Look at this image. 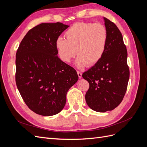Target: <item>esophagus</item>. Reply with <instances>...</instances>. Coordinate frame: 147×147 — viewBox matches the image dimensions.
<instances>
[{"label": "esophagus", "mask_w": 147, "mask_h": 147, "mask_svg": "<svg viewBox=\"0 0 147 147\" xmlns=\"http://www.w3.org/2000/svg\"><path fill=\"white\" fill-rule=\"evenodd\" d=\"M77 74H78V78H81L82 77V73L79 72V71H78L77 72Z\"/></svg>", "instance_id": "obj_1"}]
</instances>
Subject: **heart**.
<instances>
[{
    "label": "heart",
    "mask_w": 147,
    "mask_h": 147,
    "mask_svg": "<svg viewBox=\"0 0 147 147\" xmlns=\"http://www.w3.org/2000/svg\"><path fill=\"white\" fill-rule=\"evenodd\" d=\"M65 36L66 39L58 37L56 40L58 55L64 63H70L77 53L75 65L82 69L95 65L103 57L108 40L103 24L79 22L66 30Z\"/></svg>",
    "instance_id": "1"
}]
</instances>
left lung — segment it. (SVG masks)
<instances>
[{
	"mask_svg": "<svg viewBox=\"0 0 147 147\" xmlns=\"http://www.w3.org/2000/svg\"><path fill=\"white\" fill-rule=\"evenodd\" d=\"M108 40L102 59L82 77L90 84L85 99L90 107L98 112L112 110L123 99L127 90L129 69L127 53L122 34L113 22L104 18Z\"/></svg>",
	"mask_w": 147,
	"mask_h": 147,
	"instance_id": "obj_1",
	"label": "left lung"
}]
</instances>
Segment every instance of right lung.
I'll list each match as a JSON object with an SVG mask.
<instances>
[{
	"label": "right lung",
	"mask_w": 147,
	"mask_h": 147,
	"mask_svg": "<svg viewBox=\"0 0 147 147\" xmlns=\"http://www.w3.org/2000/svg\"><path fill=\"white\" fill-rule=\"evenodd\" d=\"M69 26L42 23L28 31L16 54L15 80L23 100L34 112L52 116L64 107L68 90L78 81L73 67L57 56L56 40Z\"/></svg>",
	"instance_id": "1"
}]
</instances>
